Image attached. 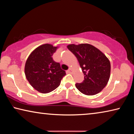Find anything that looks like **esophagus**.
I'll return each instance as SVG.
<instances>
[{"label": "esophagus", "instance_id": "esophagus-1", "mask_svg": "<svg viewBox=\"0 0 134 134\" xmlns=\"http://www.w3.org/2000/svg\"><path fill=\"white\" fill-rule=\"evenodd\" d=\"M67 72H69V73H71V72H72V70L71 68H70V69L67 70Z\"/></svg>", "mask_w": 134, "mask_h": 134}]
</instances>
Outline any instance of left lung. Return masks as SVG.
Segmentation results:
<instances>
[{
	"label": "left lung",
	"mask_w": 134,
	"mask_h": 134,
	"mask_svg": "<svg viewBox=\"0 0 134 134\" xmlns=\"http://www.w3.org/2000/svg\"><path fill=\"white\" fill-rule=\"evenodd\" d=\"M67 48L77 58L85 76L76 87L86 95L100 92L108 84L110 74V63L102 52L89 44H70Z\"/></svg>",
	"instance_id": "left-lung-1"
}]
</instances>
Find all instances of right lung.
Returning <instances> with one entry per match:
<instances>
[{"mask_svg": "<svg viewBox=\"0 0 134 134\" xmlns=\"http://www.w3.org/2000/svg\"><path fill=\"white\" fill-rule=\"evenodd\" d=\"M57 48L49 44L40 45L32 52L26 62V78L35 90L42 93L55 90L65 75L60 63L54 62L52 57Z\"/></svg>", "mask_w": 134, "mask_h": 134, "instance_id": "right-lung-1", "label": "right lung"}]
</instances>
